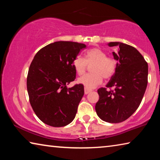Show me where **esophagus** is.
Returning a JSON list of instances; mask_svg holds the SVG:
<instances>
[{"mask_svg":"<svg viewBox=\"0 0 160 160\" xmlns=\"http://www.w3.org/2000/svg\"><path fill=\"white\" fill-rule=\"evenodd\" d=\"M91 91H92L91 90H89V89H88V88H85V94H88V93H90Z\"/></svg>","mask_w":160,"mask_h":160,"instance_id":"34e87169","label":"esophagus"}]
</instances>
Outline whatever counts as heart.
Instances as JSON below:
<instances>
[{
	"label": "heart",
	"instance_id": "heart-1",
	"mask_svg": "<svg viewBox=\"0 0 160 160\" xmlns=\"http://www.w3.org/2000/svg\"><path fill=\"white\" fill-rule=\"evenodd\" d=\"M72 67L78 75L85 73L88 66H91L92 73L86 75L78 79V83L85 88L92 89L102 82L103 78L109 80L114 75L117 62L114 58L107 56V53L99 48H93L87 51L85 58L77 56L72 61Z\"/></svg>",
	"mask_w": 160,
	"mask_h": 160
}]
</instances>
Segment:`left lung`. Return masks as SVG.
Returning <instances> with one entry per match:
<instances>
[{
	"label": "left lung",
	"instance_id": "left-lung-1",
	"mask_svg": "<svg viewBox=\"0 0 160 160\" xmlns=\"http://www.w3.org/2000/svg\"><path fill=\"white\" fill-rule=\"evenodd\" d=\"M117 47L113 52L117 67L107 88L97 90L99 99L95 105L97 114L106 122L120 123L128 118L140 106L148 85V66L136 48L121 42H110Z\"/></svg>",
	"mask_w": 160,
	"mask_h": 160
}]
</instances>
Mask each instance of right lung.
I'll list each match as a JSON object with an SVG mask.
<instances>
[{
  "label": "right lung",
  "mask_w": 160,
  "mask_h": 160,
  "mask_svg": "<svg viewBox=\"0 0 160 160\" xmlns=\"http://www.w3.org/2000/svg\"><path fill=\"white\" fill-rule=\"evenodd\" d=\"M86 45L72 42H56L40 49L29 66L27 88L29 102L42 122L53 127L71 123L84 95L81 84L67 88L76 72L72 61Z\"/></svg>",
  "instance_id": "right-lung-1"
}]
</instances>
